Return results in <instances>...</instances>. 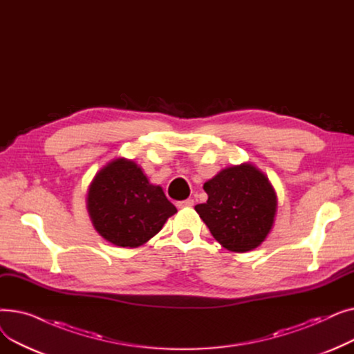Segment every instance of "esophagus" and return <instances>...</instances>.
Returning a JSON list of instances; mask_svg holds the SVG:
<instances>
[{"instance_id": "esophagus-1", "label": "esophagus", "mask_w": 354, "mask_h": 354, "mask_svg": "<svg viewBox=\"0 0 354 354\" xmlns=\"http://www.w3.org/2000/svg\"><path fill=\"white\" fill-rule=\"evenodd\" d=\"M192 205H194V199H191V198L176 202L178 208H188V207H192Z\"/></svg>"}]
</instances>
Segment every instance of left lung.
Instances as JSON below:
<instances>
[{
    "label": "left lung",
    "instance_id": "obj_1",
    "mask_svg": "<svg viewBox=\"0 0 354 354\" xmlns=\"http://www.w3.org/2000/svg\"><path fill=\"white\" fill-rule=\"evenodd\" d=\"M208 201L195 211L218 243L234 252L257 248L268 235L277 196L264 174L243 163L221 171L203 183Z\"/></svg>",
    "mask_w": 354,
    "mask_h": 354
}]
</instances>
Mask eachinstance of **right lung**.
Here are the masks:
<instances>
[{
    "mask_svg": "<svg viewBox=\"0 0 354 354\" xmlns=\"http://www.w3.org/2000/svg\"><path fill=\"white\" fill-rule=\"evenodd\" d=\"M87 208L93 225L109 243L136 248L155 236L176 212L160 187L149 183L140 167L116 159L93 179Z\"/></svg>",
    "mask_w": 354,
    "mask_h": 354,
    "instance_id": "add662e5",
    "label": "right lung"
}]
</instances>
